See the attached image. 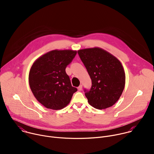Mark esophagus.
Here are the masks:
<instances>
[{
    "label": "esophagus",
    "instance_id": "obj_1",
    "mask_svg": "<svg viewBox=\"0 0 154 154\" xmlns=\"http://www.w3.org/2000/svg\"><path fill=\"white\" fill-rule=\"evenodd\" d=\"M77 89H78L79 91H81V90H82V85H80L77 88Z\"/></svg>",
    "mask_w": 154,
    "mask_h": 154
}]
</instances>
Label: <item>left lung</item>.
<instances>
[{
	"mask_svg": "<svg viewBox=\"0 0 154 154\" xmlns=\"http://www.w3.org/2000/svg\"><path fill=\"white\" fill-rule=\"evenodd\" d=\"M77 52L92 82L91 89L84 90L88 102L99 109L112 106L119 99L125 86V75L121 63L99 48Z\"/></svg>",
	"mask_w": 154,
	"mask_h": 154,
	"instance_id": "8db88e82",
	"label": "left lung"
}]
</instances>
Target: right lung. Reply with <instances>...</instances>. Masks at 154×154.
<instances>
[{
  "label": "right lung",
  "mask_w": 154,
  "mask_h": 154,
  "mask_svg": "<svg viewBox=\"0 0 154 154\" xmlns=\"http://www.w3.org/2000/svg\"><path fill=\"white\" fill-rule=\"evenodd\" d=\"M76 54L77 51L72 50L52 51L32 66L29 75L30 89L37 100L47 108H63L77 91L65 71Z\"/></svg>",
  "instance_id": "obj_1"
}]
</instances>
